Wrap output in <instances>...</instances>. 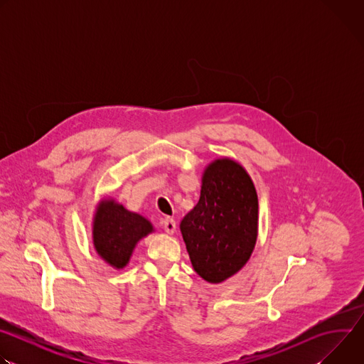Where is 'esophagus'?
Returning <instances> with one entry per match:
<instances>
[{
    "instance_id": "1",
    "label": "esophagus",
    "mask_w": 364,
    "mask_h": 364,
    "mask_svg": "<svg viewBox=\"0 0 364 364\" xmlns=\"http://www.w3.org/2000/svg\"><path fill=\"white\" fill-rule=\"evenodd\" d=\"M161 225H163V228H164V230H166L167 233L173 235V233L176 232V220H174V219L166 218V219H163Z\"/></svg>"
}]
</instances>
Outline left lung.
<instances>
[{
	"label": "left lung",
	"mask_w": 364,
	"mask_h": 364,
	"mask_svg": "<svg viewBox=\"0 0 364 364\" xmlns=\"http://www.w3.org/2000/svg\"><path fill=\"white\" fill-rule=\"evenodd\" d=\"M194 271L220 284L249 261L257 237V194L246 170L230 159L204 170L200 200L180 223Z\"/></svg>",
	"instance_id": "1"
}]
</instances>
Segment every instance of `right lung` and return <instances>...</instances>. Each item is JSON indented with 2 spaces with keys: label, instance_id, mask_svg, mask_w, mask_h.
I'll return each instance as SVG.
<instances>
[{
  "label": "right lung",
  "instance_id": "right-lung-1",
  "mask_svg": "<svg viewBox=\"0 0 364 364\" xmlns=\"http://www.w3.org/2000/svg\"><path fill=\"white\" fill-rule=\"evenodd\" d=\"M152 232V225L138 213L127 210L115 200L99 203L93 219V245L97 255L114 268H124L135 245Z\"/></svg>",
  "mask_w": 364,
  "mask_h": 364
}]
</instances>
